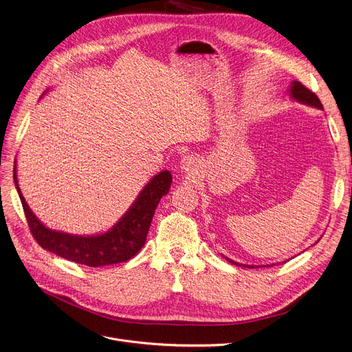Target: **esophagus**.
<instances>
[{
  "label": "esophagus",
  "mask_w": 352,
  "mask_h": 352,
  "mask_svg": "<svg viewBox=\"0 0 352 352\" xmlns=\"http://www.w3.org/2000/svg\"><path fill=\"white\" fill-rule=\"evenodd\" d=\"M195 167H197V160H195V157H192V155H185V157L181 160V168H182L185 173L194 171Z\"/></svg>",
  "instance_id": "34e87169"
}]
</instances>
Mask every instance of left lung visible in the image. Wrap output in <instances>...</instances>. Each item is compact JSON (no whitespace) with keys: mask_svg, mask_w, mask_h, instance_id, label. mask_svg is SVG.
Segmentation results:
<instances>
[{"mask_svg":"<svg viewBox=\"0 0 352 352\" xmlns=\"http://www.w3.org/2000/svg\"><path fill=\"white\" fill-rule=\"evenodd\" d=\"M290 93H292V96H293L296 100H298V102H302V103H306V104H310V106L322 109V104H321L320 99L317 98L316 93H314L313 90H310L309 87L304 86L302 83L297 82V80L293 82V86H292V89H290ZM226 261H229L230 263L236 265V266H242V265H239V263H236V262H232L230 259H226ZM249 267H253V266H249Z\"/></svg>","mask_w":352,"mask_h":352,"instance_id":"obj_1","label":"left lung"}]
</instances>
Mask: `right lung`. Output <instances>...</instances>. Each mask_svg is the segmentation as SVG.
Masks as SVG:
<instances>
[{
	"label": "right lung",
	"mask_w": 352,
	"mask_h": 352,
	"mask_svg": "<svg viewBox=\"0 0 352 352\" xmlns=\"http://www.w3.org/2000/svg\"><path fill=\"white\" fill-rule=\"evenodd\" d=\"M15 174L14 168V181L16 182ZM171 182L173 175L170 171H162L155 175L116 226L98 236H74L45 228L31 212L18 184L16 190L30 230L41 248L70 262L89 267H102L127 262L144 246L155 208L160 199L168 192Z\"/></svg>",
	"instance_id": "right-lung-1"
}]
</instances>
